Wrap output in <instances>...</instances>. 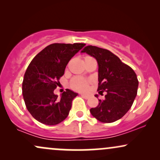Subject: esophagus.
Returning a JSON list of instances; mask_svg holds the SVG:
<instances>
[{
	"label": "esophagus",
	"instance_id": "34e87169",
	"mask_svg": "<svg viewBox=\"0 0 160 160\" xmlns=\"http://www.w3.org/2000/svg\"><path fill=\"white\" fill-rule=\"evenodd\" d=\"M81 96L82 97V98H85V99H88V98H89V95H84V94H81Z\"/></svg>",
	"mask_w": 160,
	"mask_h": 160
}]
</instances>
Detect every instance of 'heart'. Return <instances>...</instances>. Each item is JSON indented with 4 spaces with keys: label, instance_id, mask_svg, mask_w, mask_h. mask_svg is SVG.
Here are the masks:
<instances>
[{
    "label": "heart",
    "instance_id": "b5f03b06",
    "mask_svg": "<svg viewBox=\"0 0 160 160\" xmlns=\"http://www.w3.org/2000/svg\"><path fill=\"white\" fill-rule=\"evenodd\" d=\"M90 80L80 77H74L70 82V86L72 89L78 92H86L89 88Z\"/></svg>",
    "mask_w": 160,
    "mask_h": 160
}]
</instances>
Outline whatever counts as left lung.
Here are the masks:
<instances>
[{"label":"left lung","mask_w":160,"mask_h":160,"mask_svg":"<svg viewBox=\"0 0 160 160\" xmlns=\"http://www.w3.org/2000/svg\"><path fill=\"white\" fill-rule=\"evenodd\" d=\"M93 56L98 65V87L105 98L90 109L92 115L102 122H113L127 113L136 97L138 86L137 75L131 67L108 49L86 46L81 51ZM98 98V95H95Z\"/></svg>","instance_id":"8db88e82"}]
</instances>
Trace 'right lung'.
Returning a JSON list of instances; mask_svg holds the SVG:
<instances>
[{"instance_id":"right-lung-1","label":"right lung","mask_w":160,"mask_h":160,"mask_svg":"<svg viewBox=\"0 0 160 160\" xmlns=\"http://www.w3.org/2000/svg\"><path fill=\"white\" fill-rule=\"evenodd\" d=\"M86 44L52 43L34 57L24 75L22 94L28 111L38 122L53 126L68 115L78 93L67 89L61 98L54 94L71 58Z\"/></svg>"}]
</instances>
